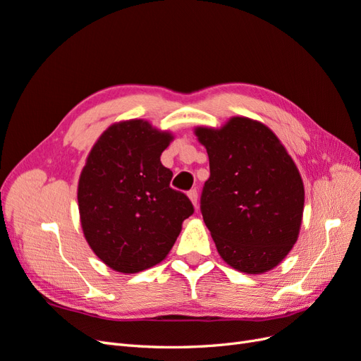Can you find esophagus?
<instances>
[{
  "instance_id": "obj_1",
  "label": "esophagus",
  "mask_w": 361,
  "mask_h": 361,
  "mask_svg": "<svg viewBox=\"0 0 361 361\" xmlns=\"http://www.w3.org/2000/svg\"><path fill=\"white\" fill-rule=\"evenodd\" d=\"M188 197H190V200H191V203L194 204V207L195 209H197V190H191L190 192H188Z\"/></svg>"
}]
</instances>
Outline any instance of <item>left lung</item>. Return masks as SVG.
<instances>
[{
    "label": "left lung",
    "mask_w": 361,
    "mask_h": 361,
    "mask_svg": "<svg viewBox=\"0 0 361 361\" xmlns=\"http://www.w3.org/2000/svg\"><path fill=\"white\" fill-rule=\"evenodd\" d=\"M209 157L202 215L233 269L264 274L285 259L300 235L304 183L279 137L259 120L235 116L221 128H194Z\"/></svg>",
    "instance_id": "8db88e82"
}]
</instances>
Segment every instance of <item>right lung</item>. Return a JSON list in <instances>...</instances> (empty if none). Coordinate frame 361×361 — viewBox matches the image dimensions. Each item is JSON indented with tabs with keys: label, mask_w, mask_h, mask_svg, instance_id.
Returning <instances> with one entry per match:
<instances>
[{
	"label": "right lung",
	"mask_w": 361,
	"mask_h": 361,
	"mask_svg": "<svg viewBox=\"0 0 361 361\" xmlns=\"http://www.w3.org/2000/svg\"><path fill=\"white\" fill-rule=\"evenodd\" d=\"M143 118L108 126L96 140L78 180L82 233L106 267L135 274L167 257L194 212L187 195L170 188L173 173L161 154L173 141Z\"/></svg>",
	"instance_id": "1"
}]
</instances>
